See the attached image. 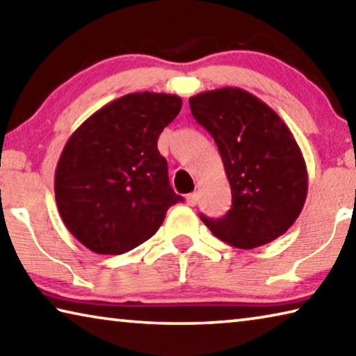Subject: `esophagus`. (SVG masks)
Instances as JSON below:
<instances>
[{
	"label": "esophagus",
	"instance_id": "esophagus-1",
	"mask_svg": "<svg viewBox=\"0 0 356 356\" xmlns=\"http://www.w3.org/2000/svg\"><path fill=\"white\" fill-rule=\"evenodd\" d=\"M186 202H188L189 207H195L197 202H199V197H197V192H192V194H188V197H186Z\"/></svg>",
	"mask_w": 356,
	"mask_h": 356
}]
</instances>
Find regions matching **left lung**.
<instances>
[{
    "mask_svg": "<svg viewBox=\"0 0 356 356\" xmlns=\"http://www.w3.org/2000/svg\"><path fill=\"white\" fill-rule=\"evenodd\" d=\"M195 121L211 134L232 189V208L205 218L213 235L240 249L266 244L293 225L305 207L307 170L293 134L275 110L225 86L189 99Z\"/></svg>",
    "mask_w": 356,
    "mask_h": 356,
    "instance_id": "obj_1",
    "label": "left lung"
}]
</instances>
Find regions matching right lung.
<instances>
[{
	"mask_svg": "<svg viewBox=\"0 0 356 356\" xmlns=\"http://www.w3.org/2000/svg\"><path fill=\"white\" fill-rule=\"evenodd\" d=\"M181 97L131 92L92 113L69 137L55 172V199L67 230L96 254L120 255L154 235L183 197L168 183L157 138Z\"/></svg>",
	"mask_w": 356,
	"mask_h": 356,
	"instance_id": "obj_1",
	"label": "right lung"
}]
</instances>
